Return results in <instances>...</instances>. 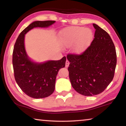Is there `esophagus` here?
I'll use <instances>...</instances> for the list:
<instances>
[{
    "label": "esophagus",
    "mask_w": 126,
    "mask_h": 126,
    "mask_svg": "<svg viewBox=\"0 0 126 126\" xmlns=\"http://www.w3.org/2000/svg\"><path fill=\"white\" fill-rule=\"evenodd\" d=\"M69 65V62L68 61V60L66 61L65 62V67H68V66Z\"/></svg>",
    "instance_id": "34e87169"
}]
</instances>
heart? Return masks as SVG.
I'll return each mask as SVG.
<instances>
[{"instance_id":"heart-1","label":"heart","mask_w":126,"mask_h":126,"mask_svg":"<svg viewBox=\"0 0 126 126\" xmlns=\"http://www.w3.org/2000/svg\"><path fill=\"white\" fill-rule=\"evenodd\" d=\"M93 38L92 31L83 27H70L60 32V41L62 46L70 47L74 44L73 50L76 54L84 52L90 46Z\"/></svg>"}]
</instances>
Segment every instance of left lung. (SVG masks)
<instances>
[{
    "label": "left lung",
    "instance_id": "8db88e82",
    "mask_svg": "<svg viewBox=\"0 0 126 126\" xmlns=\"http://www.w3.org/2000/svg\"><path fill=\"white\" fill-rule=\"evenodd\" d=\"M95 29L91 45L80 54H68V68L73 88L80 94L92 96L103 92L113 78L117 55L107 32L93 24Z\"/></svg>",
    "mask_w": 126,
    "mask_h": 126
}]
</instances>
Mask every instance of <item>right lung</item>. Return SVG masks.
<instances>
[{
	"mask_svg": "<svg viewBox=\"0 0 126 126\" xmlns=\"http://www.w3.org/2000/svg\"><path fill=\"white\" fill-rule=\"evenodd\" d=\"M55 22L46 20L32 23L20 33L14 44L12 62L15 79L23 92L33 98L47 97L53 93L57 75L59 70L65 67L66 57L58 61L34 62L25 49V34L34 28L48 27Z\"/></svg>",
	"mask_w": 126,
	"mask_h": 126,
	"instance_id": "1",
	"label": "right lung"
}]
</instances>
